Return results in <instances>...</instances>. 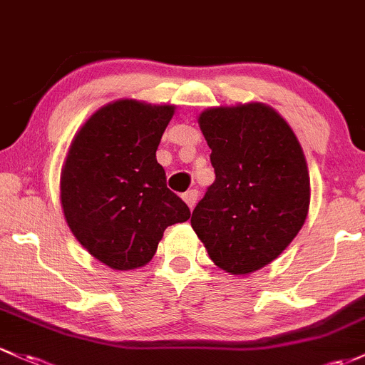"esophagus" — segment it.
<instances>
[{
    "label": "esophagus",
    "mask_w": 365,
    "mask_h": 365,
    "mask_svg": "<svg viewBox=\"0 0 365 365\" xmlns=\"http://www.w3.org/2000/svg\"><path fill=\"white\" fill-rule=\"evenodd\" d=\"M197 198H198V191L197 190H190V191H186V193L182 195V200L186 202V205L190 207V209H193L195 203H197Z\"/></svg>",
    "instance_id": "34e87169"
}]
</instances>
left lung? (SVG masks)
Segmentation results:
<instances>
[{"label":"left lung","instance_id":"1","mask_svg":"<svg viewBox=\"0 0 365 365\" xmlns=\"http://www.w3.org/2000/svg\"><path fill=\"white\" fill-rule=\"evenodd\" d=\"M215 181L191 226L210 259L249 275L277 259L307 221L309 174L289 123L268 104L219 106L200 113Z\"/></svg>","mask_w":365,"mask_h":365}]
</instances>
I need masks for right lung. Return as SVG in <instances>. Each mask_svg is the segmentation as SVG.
Here are the masks:
<instances>
[{
	"instance_id": "1",
	"label": "right lung",
	"mask_w": 365,
	"mask_h": 365,
	"mask_svg": "<svg viewBox=\"0 0 365 365\" xmlns=\"http://www.w3.org/2000/svg\"><path fill=\"white\" fill-rule=\"evenodd\" d=\"M175 106L118 99L81 125L61 172L66 222L90 256L120 272L148 264L163 231L190 219L156 162Z\"/></svg>"
}]
</instances>
